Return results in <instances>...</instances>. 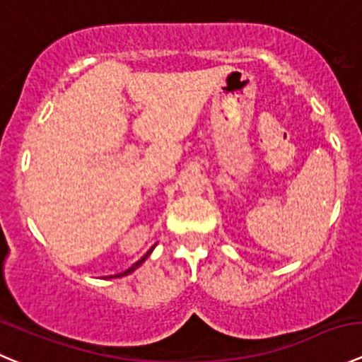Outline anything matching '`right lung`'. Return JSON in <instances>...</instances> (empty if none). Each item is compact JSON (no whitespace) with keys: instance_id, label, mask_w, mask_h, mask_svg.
Returning a JSON list of instances; mask_svg holds the SVG:
<instances>
[{"instance_id":"obj_1","label":"right lung","mask_w":362,"mask_h":362,"mask_svg":"<svg viewBox=\"0 0 362 362\" xmlns=\"http://www.w3.org/2000/svg\"><path fill=\"white\" fill-rule=\"evenodd\" d=\"M153 250H155V246H151V250H149V252H146V255H144V257H142V259H141V260H137V262H135V264H134V266H132V267H128V269H127V271H124V273H119V274H114V276H116V278H119V276H127V274L134 273V271H135V269H137V267H141V266H142V262H144V260H146V259H148V257H149V255H151V252H153ZM110 278H112V276H110Z\"/></svg>"}]
</instances>
